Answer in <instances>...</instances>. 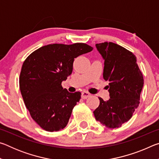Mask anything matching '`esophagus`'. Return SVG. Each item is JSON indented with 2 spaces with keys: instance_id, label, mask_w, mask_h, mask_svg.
Masks as SVG:
<instances>
[{
  "instance_id": "esophagus-1",
  "label": "esophagus",
  "mask_w": 159,
  "mask_h": 159,
  "mask_svg": "<svg viewBox=\"0 0 159 159\" xmlns=\"http://www.w3.org/2000/svg\"><path fill=\"white\" fill-rule=\"evenodd\" d=\"M90 96V94L88 93V92H85V91H83V92L81 93V98L83 99H86L89 98Z\"/></svg>"
}]
</instances>
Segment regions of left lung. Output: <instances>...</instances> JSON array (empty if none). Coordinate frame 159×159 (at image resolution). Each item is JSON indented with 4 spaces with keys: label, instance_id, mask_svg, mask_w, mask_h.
Returning <instances> with one entry per match:
<instances>
[{
    "label": "left lung",
    "instance_id": "1",
    "mask_svg": "<svg viewBox=\"0 0 159 159\" xmlns=\"http://www.w3.org/2000/svg\"><path fill=\"white\" fill-rule=\"evenodd\" d=\"M104 60L103 78L109 81V100L99 98L93 111L95 119L109 128L128 121L138 108L144 85L143 76L133 52L119 45L104 42L95 45Z\"/></svg>",
    "mask_w": 159,
    "mask_h": 159
}]
</instances>
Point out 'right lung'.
<instances>
[{"instance_id":"right-lung-1","label":"right lung","mask_w":159,"mask_h":159,"mask_svg":"<svg viewBox=\"0 0 159 159\" xmlns=\"http://www.w3.org/2000/svg\"><path fill=\"white\" fill-rule=\"evenodd\" d=\"M93 48L85 43L50 44L39 48L24 61L20 88L31 118L45 130L59 131L69 122L81 93L61 86L73 71L74 59Z\"/></svg>"}]
</instances>
